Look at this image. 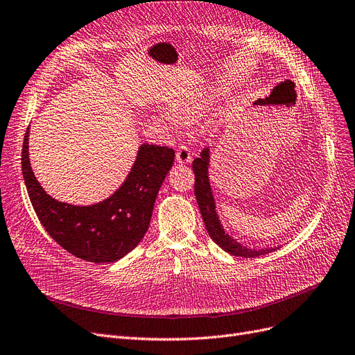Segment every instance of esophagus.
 I'll return each mask as SVG.
<instances>
[{"label":"esophagus","instance_id":"34e87169","mask_svg":"<svg viewBox=\"0 0 355 355\" xmlns=\"http://www.w3.org/2000/svg\"><path fill=\"white\" fill-rule=\"evenodd\" d=\"M175 161L181 165L184 164H190L191 162V153H190V149L186 148V146H180L177 153H175Z\"/></svg>","mask_w":355,"mask_h":355}]
</instances>
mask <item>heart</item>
Here are the masks:
<instances>
[{
    "label": "heart",
    "mask_w": 355,
    "mask_h": 355,
    "mask_svg": "<svg viewBox=\"0 0 355 355\" xmlns=\"http://www.w3.org/2000/svg\"><path fill=\"white\" fill-rule=\"evenodd\" d=\"M216 96L218 95H215V92L212 90L196 92L193 95L175 101L173 110H162L159 116L162 121L180 127L182 121H193L200 118Z\"/></svg>",
    "instance_id": "1"
}]
</instances>
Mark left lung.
I'll list each match as a JSON object with an SVG mask.
<instances>
[{
  "mask_svg": "<svg viewBox=\"0 0 355 355\" xmlns=\"http://www.w3.org/2000/svg\"><path fill=\"white\" fill-rule=\"evenodd\" d=\"M209 168H211V149L205 148L200 152V156L196 157L193 161V171L196 177L194 194L200 209L202 218L205 220V227L209 235H211V239L222 248V250L239 257H257L261 254L272 253L277 250V248H279V247L250 248L240 244L225 231L216 211V202L214 198L211 181H209Z\"/></svg>",
  "mask_w": 355,
  "mask_h": 355,
  "instance_id": "left-lung-1",
  "label": "left lung"
}]
</instances>
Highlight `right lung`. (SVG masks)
<instances>
[{"label":"right lung","instance_id":"right-lung-1","mask_svg":"<svg viewBox=\"0 0 355 355\" xmlns=\"http://www.w3.org/2000/svg\"><path fill=\"white\" fill-rule=\"evenodd\" d=\"M26 130L21 171L35 212L64 250L94 263H114L141 241L162 182L174 164L169 148L143 143L123 184L102 202L80 206L60 202L39 184L29 157Z\"/></svg>","mask_w":355,"mask_h":355}]
</instances>
